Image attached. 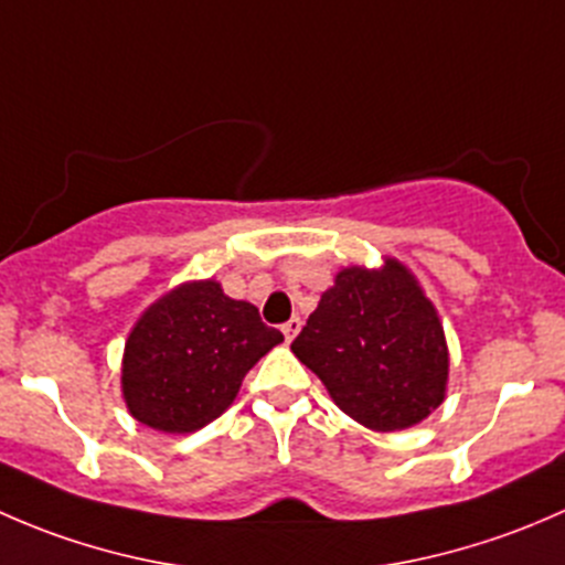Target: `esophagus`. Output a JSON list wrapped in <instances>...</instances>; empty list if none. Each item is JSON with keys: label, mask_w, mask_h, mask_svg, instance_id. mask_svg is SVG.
<instances>
[{"label": "esophagus", "mask_w": 565, "mask_h": 565, "mask_svg": "<svg viewBox=\"0 0 565 565\" xmlns=\"http://www.w3.org/2000/svg\"><path fill=\"white\" fill-rule=\"evenodd\" d=\"M300 324H303V322H300V317H292V319H289V322H284V324H281V333H284V339H287V341H292L295 335L300 333Z\"/></svg>", "instance_id": "1"}]
</instances>
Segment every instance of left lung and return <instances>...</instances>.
<instances>
[{"label":"left lung","mask_w":565,"mask_h":565,"mask_svg":"<svg viewBox=\"0 0 565 565\" xmlns=\"http://www.w3.org/2000/svg\"><path fill=\"white\" fill-rule=\"evenodd\" d=\"M330 398L374 431L409 429L446 398L448 344L418 278L398 259L344 267L292 341Z\"/></svg>","instance_id":"obj_1"}]
</instances>
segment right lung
<instances>
[{
	"label": "right lung",
	"instance_id": "right-lung-1",
	"mask_svg": "<svg viewBox=\"0 0 565 565\" xmlns=\"http://www.w3.org/2000/svg\"><path fill=\"white\" fill-rule=\"evenodd\" d=\"M259 309L218 281H188L158 298L125 341L122 398L139 424L188 435L218 418L262 355L281 344Z\"/></svg>",
	"mask_w": 565,
	"mask_h": 565
}]
</instances>
